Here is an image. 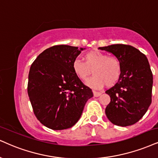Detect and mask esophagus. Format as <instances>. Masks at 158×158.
<instances>
[{
    "mask_svg": "<svg viewBox=\"0 0 158 158\" xmlns=\"http://www.w3.org/2000/svg\"><path fill=\"white\" fill-rule=\"evenodd\" d=\"M93 92H94V97H99V96H100V95H101L100 92H97V91H93Z\"/></svg>",
    "mask_w": 158,
    "mask_h": 158,
    "instance_id": "1",
    "label": "esophagus"
}]
</instances>
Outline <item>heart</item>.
Here are the masks:
<instances>
[{"label": "heart", "mask_w": 158, "mask_h": 158, "mask_svg": "<svg viewBox=\"0 0 158 158\" xmlns=\"http://www.w3.org/2000/svg\"><path fill=\"white\" fill-rule=\"evenodd\" d=\"M83 61L75 59L73 69L81 81H85L91 73L94 75L87 84L94 89H100L106 84L112 86L117 83L122 74V64L115 56H108L99 51H89L83 56Z\"/></svg>", "instance_id": "b5f03b06"}]
</instances>
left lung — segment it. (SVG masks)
I'll return each instance as SVG.
<instances>
[{
  "mask_svg": "<svg viewBox=\"0 0 158 158\" xmlns=\"http://www.w3.org/2000/svg\"><path fill=\"white\" fill-rule=\"evenodd\" d=\"M99 49L111 52L122 64L119 80L106 91L110 97L106 108L107 117L115 125H133L143 117L152 102L153 75L147 56L127 44Z\"/></svg>",
  "mask_w": 158,
  "mask_h": 158,
  "instance_id": "8db88e82",
  "label": "left lung"
}]
</instances>
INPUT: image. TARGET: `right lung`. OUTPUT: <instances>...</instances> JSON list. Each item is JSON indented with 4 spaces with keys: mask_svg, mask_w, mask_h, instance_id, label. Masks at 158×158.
Returning a JSON list of instances; mask_svg holds the SVG:
<instances>
[{
    "mask_svg": "<svg viewBox=\"0 0 158 158\" xmlns=\"http://www.w3.org/2000/svg\"><path fill=\"white\" fill-rule=\"evenodd\" d=\"M83 48L66 44L44 50L33 62L28 94L37 119L54 130L70 128L81 118L93 92L76 76L73 62Z\"/></svg>",
    "mask_w": 158,
    "mask_h": 158,
    "instance_id": "1",
    "label": "right lung"
}]
</instances>
